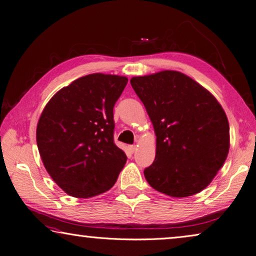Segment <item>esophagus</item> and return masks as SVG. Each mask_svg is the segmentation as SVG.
<instances>
[{
	"label": "esophagus",
	"mask_w": 256,
	"mask_h": 256,
	"mask_svg": "<svg viewBox=\"0 0 256 256\" xmlns=\"http://www.w3.org/2000/svg\"><path fill=\"white\" fill-rule=\"evenodd\" d=\"M128 150H130V154H133V152L136 150V146H135V145H130V146H128Z\"/></svg>",
	"instance_id": "34e87169"
}]
</instances>
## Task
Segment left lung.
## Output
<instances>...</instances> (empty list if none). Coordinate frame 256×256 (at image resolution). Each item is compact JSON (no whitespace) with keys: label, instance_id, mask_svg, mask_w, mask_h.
I'll use <instances>...</instances> for the list:
<instances>
[{"label":"left lung","instance_id":"1","mask_svg":"<svg viewBox=\"0 0 256 256\" xmlns=\"http://www.w3.org/2000/svg\"><path fill=\"white\" fill-rule=\"evenodd\" d=\"M130 85L157 138L155 160L144 170L147 182L172 198L203 191L229 152V122L220 104L176 70L133 77Z\"/></svg>","mask_w":256,"mask_h":256}]
</instances>
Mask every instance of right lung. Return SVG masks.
<instances>
[{
	"label": "right lung",
	"instance_id": "1",
	"mask_svg": "<svg viewBox=\"0 0 256 256\" xmlns=\"http://www.w3.org/2000/svg\"><path fill=\"white\" fill-rule=\"evenodd\" d=\"M126 76L94 73L63 87L41 114L36 138L48 174L77 198L114 186L126 155L114 142V106Z\"/></svg>",
	"mask_w": 256,
	"mask_h": 256
}]
</instances>
